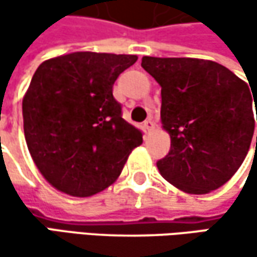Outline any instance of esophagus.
<instances>
[{"mask_svg":"<svg viewBox=\"0 0 257 257\" xmlns=\"http://www.w3.org/2000/svg\"><path fill=\"white\" fill-rule=\"evenodd\" d=\"M155 129V122H153V119H147L146 122H144V131L146 132H152Z\"/></svg>","mask_w":257,"mask_h":257,"instance_id":"1","label":"esophagus"}]
</instances>
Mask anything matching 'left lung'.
I'll return each instance as SVG.
<instances>
[{"instance_id": "obj_1", "label": "left lung", "mask_w": 257, "mask_h": 257, "mask_svg": "<svg viewBox=\"0 0 257 257\" xmlns=\"http://www.w3.org/2000/svg\"><path fill=\"white\" fill-rule=\"evenodd\" d=\"M141 67L162 87L161 122L171 149L158 161L161 176L192 195L219 189L250 149L256 104L250 83L208 59L143 56Z\"/></svg>"}]
</instances>
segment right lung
Segmentation results:
<instances>
[{
  "mask_svg": "<svg viewBox=\"0 0 257 257\" xmlns=\"http://www.w3.org/2000/svg\"><path fill=\"white\" fill-rule=\"evenodd\" d=\"M137 59L74 52L44 61L34 73L22 101L26 146L55 189L78 198L99 193L143 143L113 96L116 78Z\"/></svg>",
  "mask_w": 257,
  "mask_h": 257,
  "instance_id": "obj_1",
  "label": "right lung"
}]
</instances>
